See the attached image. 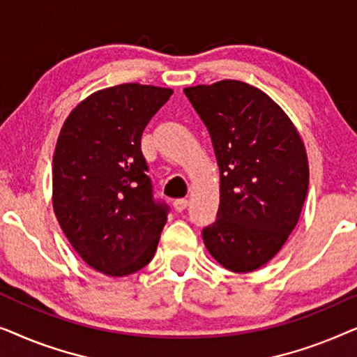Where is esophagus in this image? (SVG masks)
<instances>
[{"mask_svg": "<svg viewBox=\"0 0 357 357\" xmlns=\"http://www.w3.org/2000/svg\"><path fill=\"white\" fill-rule=\"evenodd\" d=\"M187 206H188V199L187 198H178V199H175V202H174V209L177 213H182Z\"/></svg>", "mask_w": 357, "mask_h": 357, "instance_id": "esophagus-1", "label": "esophagus"}]
</instances>
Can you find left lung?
<instances>
[{"mask_svg": "<svg viewBox=\"0 0 357 357\" xmlns=\"http://www.w3.org/2000/svg\"><path fill=\"white\" fill-rule=\"evenodd\" d=\"M211 136L219 165V209L203 242L219 265L250 273L294 231L309 188L304 141L265 92L236 79L185 87Z\"/></svg>", "mask_w": 357, "mask_h": 357, "instance_id": "left-lung-1", "label": "left lung"}]
</instances>
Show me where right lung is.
Segmentation results:
<instances>
[{"label":"right lung","instance_id":"add662e5","mask_svg":"<svg viewBox=\"0 0 357 357\" xmlns=\"http://www.w3.org/2000/svg\"><path fill=\"white\" fill-rule=\"evenodd\" d=\"M172 92L139 82L92 92L58 135L53 211L77 255L107 276L148 265L167 221V206L153 199L141 135Z\"/></svg>","mask_w":357,"mask_h":357}]
</instances>
